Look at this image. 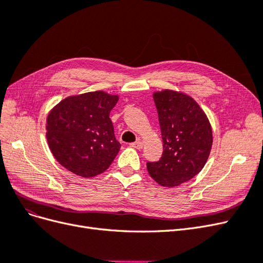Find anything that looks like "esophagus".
<instances>
[{
  "label": "esophagus",
  "mask_w": 263,
  "mask_h": 263,
  "mask_svg": "<svg viewBox=\"0 0 263 263\" xmlns=\"http://www.w3.org/2000/svg\"><path fill=\"white\" fill-rule=\"evenodd\" d=\"M130 146L133 147V148H136V149H142V142L140 141V140H137V141H135V142H133V144H130Z\"/></svg>",
  "instance_id": "34e87169"
}]
</instances>
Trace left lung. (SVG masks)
Instances as JSON below:
<instances>
[{
	"label": "left lung",
	"instance_id": "left-lung-1",
	"mask_svg": "<svg viewBox=\"0 0 263 263\" xmlns=\"http://www.w3.org/2000/svg\"><path fill=\"white\" fill-rule=\"evenodd\" d=\"M163 142L159 161L147 162L149 176L166 187L190 181L208 161L213 133L208 116L190 95L172 90L154 93Z\"/></svg>",
	"mask_w": 263,
	"mask_h": 263
}]
</instances>
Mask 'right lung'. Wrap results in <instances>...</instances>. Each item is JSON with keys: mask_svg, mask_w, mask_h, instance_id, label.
I'll return each instance as SVG.
<instances>
[{"mask_svg": "<svg viewBox=\"0 0 263 263\" xmlns=\"http://www.w3.org/2000/svg\"><path fill=\"white\" fill-rule=\"evenodd\" d=\"M117 101L118 95L95 91L59 102L46 123L47 141L55 160L83 178L104 172L121 149L109 118Z\"/></svg>", "mask_w": 263, "mask_h": 263, "instance_id": "1", "label": "right lung"}]
</instances>
